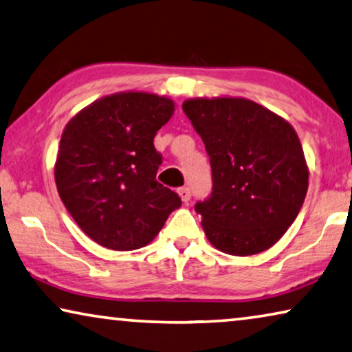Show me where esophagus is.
Instances as JSON below:
<instances>
[{
  "label": "esophagus",
  "mask_w": 352,
  "mask_h": 352,
  "mask_svg": "<svg viewBox=\"0 0 352 352\" xmlns=\"http://www.w3.org/2000/svg\"><path fill=\"white\" fill-rule=\"evenodd\" d=\"M178 196H180V199L183 202H190L191 201V191H190V188H186V186H183V188H178Z\"/></svg>",
  "instance_id": "obj_1"
}]
</instances>
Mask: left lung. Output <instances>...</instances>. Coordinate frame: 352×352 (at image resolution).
Returning a JSON list of instances; mask_svg holds the SVG:
<instances>
[{"label": "left lung", "mask_w": 352, "mask_h": 352, "mask_svg": "<svg viewBox=\"0 0 352 352\" xmlns=\"http://www.w3.org/2000/svg\"><path fill=\"white\" fill-rule=\"evenodd\" d=\"M182 107L212 164V196L196 204L208 242L232 256L269 250L307 196L310 170L296 129L246 98H192Z\"/></svg>", "instance_id": "1"}]
</instances>
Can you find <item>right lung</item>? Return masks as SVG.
<instances>
[{
  "mask_svg": "<svg viewBox=\"0 0 352 352\" xmlns=\"http://www.w3.org/2000/svg\"><path fill=\"white\" fill-rule=\"evenodd\" d=\"M174 110L170 98L120 91L96 99L63 129L56 190L78 228L104 248H142L182 206L156 182L161 156L153 139Z\"/></svg>",
  "mask_w": 352,
  "mask_h": 352,
  "instance_id": "obj_1",
  "label": "right lung"
}]
</instances>
